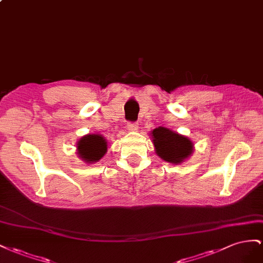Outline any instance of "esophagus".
<instances>
[{
  "label": "esophagus",
  "mask_w": 263,
  "mask_h": 263,
  "mask_svg": "<svg viewBox=\"0 0 263 263\" xmlns=\"http://www.w3.org/2000/svg\"><path fill=\"white\" fill-rule=\"evenodd\" d=\"M126 127H127V130H129V131L136 132L139 129V123L138 122H129V123H127Z\"/></svg>",
  "instance_id": "esophagus-1"
}]
</instances>
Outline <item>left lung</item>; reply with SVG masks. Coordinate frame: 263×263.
I'll return each instance as SVG.
<instances>
[{
  "instance_id": "8db88e82",
  "label": "left lung",
  "mask_w": 263,
  "mask_h": 263,
  "mask_svg": "<svg viewBox=\"0 0 263 263\" xmlns=\"http://www.w3.org/2000/svg\"><path fill=\"white\" fill-rule=\"evenodd\" d=\"M156 154L170 163H181L193 152V143L186 137L160 126L152 132Z\"/></svg>"
}]
</instances>
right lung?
Segmentation results:
<instances>
[{"instance_id": "add662e5", "label": "right lung", "mask_w": 263, "mask_h": 263, "mask_svg": "<svg viewBox=\"0 0 263 263\" xmlns=\"http://www.w3.org/2000/svg\"><path fill=\"white\" fill-rule=\"evenodd\" d=\"M107 141L100 134H88L82 137L78 144V154L85 162H98L107 152Z\"/></svg>"}]
</instances>
